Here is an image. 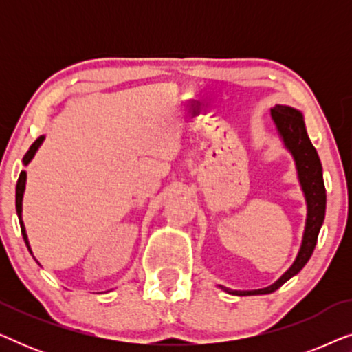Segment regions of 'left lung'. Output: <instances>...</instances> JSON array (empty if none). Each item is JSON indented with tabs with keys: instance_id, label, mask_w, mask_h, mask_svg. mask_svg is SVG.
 Masks as SVG:
<instances>
[{
	"instance_id": "left-lung-1",
	"label": "left lung",
	"mask_w": 352,
	"mask_h": 352,
	"mask_svg": "<svg viewBox=\"0 0 352 352\" xmlns=\"http://www.w3.org/2000/svg\"><path fill=\"white\" fill-rule=\"evenodd\" d=\"M271 117L274 123H276L278 134L283 139V144H285V147L292 152L293 158H295L298 179H300L301 189L305 192L307 205L305 235H302V243L295 263H293V266L276 283H272L271 287L261 288V290L250 292L230 290V288L219 285L224 292L230 293V295H267V293L276 292L278 287H282L288 278L296 276L306 266V263L309 261L311 254L316 248L322 223H324L325 218L327 194L324 186V176H322V163L319 155H317L316 147L312 146L311 139L307 136L301 112L296 109L287 107V105H276V107L271 109Z\"/></svg>"
}]
</instances>
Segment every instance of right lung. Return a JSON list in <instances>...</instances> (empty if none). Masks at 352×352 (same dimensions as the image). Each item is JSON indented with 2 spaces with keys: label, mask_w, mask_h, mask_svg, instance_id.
<instances>
[{
  "label": "right lung",
  "mask_w": 352,
  "mask_h": 352,
  "mask_svg": "<svg viewBox=\"0 0 352 352\" xmlns=\"http://www.w3.org/2000/svg\"><path fill=\"white\" fill-rule=\"evenodd\" d=\"M43 139H45V136H40L35 142L32 144L30 148H28V152L25 153V155H23V160H22L23 165H28L32 158L35 157L38 147L41 146ZM25 181H27V173L21 171V176H19V181H17V186H16V210H17V216H19V223H21V230H22L23 240H25L28 252H30V254H32V248H30V243H28L27 232H25V226H23V221H22V197H23V190H25Z\"/></svg>",
  "instance_id": "add662e5"
}]
</instances>
